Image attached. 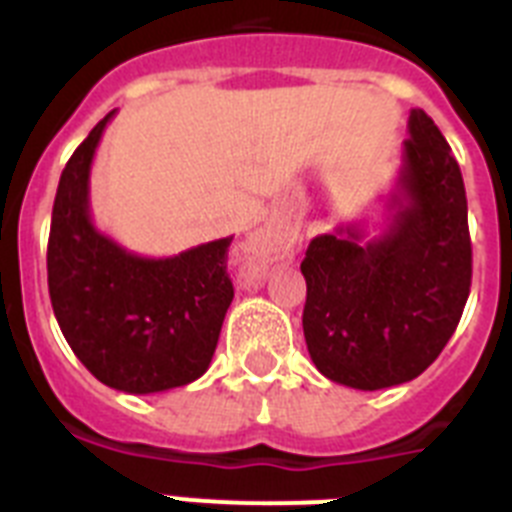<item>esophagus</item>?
<instances>
[{
  "mask_svg": "<svg viewBox=\"0 0 512 512\" xmlns=\"http://www.w3.org/2000/svg\"><path fill=\"white\" fill-rule=\"evenodd\" d=\"M289 251L287 235L277 230H256L241 253V284L256 289L266 279L269 269L282 261Z\"/></svg>",
  "mask_w": 512,
  "mask_h": 512,
  "instance_id": "1",
  "label": "esophagus"
}]
</instances>
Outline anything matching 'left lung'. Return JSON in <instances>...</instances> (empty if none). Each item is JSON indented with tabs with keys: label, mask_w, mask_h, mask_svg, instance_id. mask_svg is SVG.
<instances>
[{
	"label": "left lung",
	"mask_w": 512,
	"mask_h": 512,
	"mask_svg": "<svg viewBox=\"0 0 512 512\" xmlns=\"http://www.w3.org/2000/svg\"><path fill=\"white\" fill-rule=\"evenodd\" d=\"M387 200V223L312 238L302 330L318 372L354 390H384L423 374L454 336L472 287L467 192L451 146L423 110Z\"/></svg>",
	"instance_id": "1"
}]
</instances>
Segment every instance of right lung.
I'll use <instances>...</instances> for the list:
<instances>
[{
    "mask_svg": "<svg viewBox=\"0 0 512 512\" xmlns=\"http://www.w3.org/2000/svg\"><path fill=\"white\" fill-rule=\"evenodd\" d=\"M69 158L53 202L48 292L76 359L112 390L151 395L200 379L233 302V235L148 259L94 225L89 174L107 122Z\"/></svg>",
    "mask_w": 512,
    "mask_h": 512,
    "instance_id": "1",
    "label": "right lung"
}]
</instances>
